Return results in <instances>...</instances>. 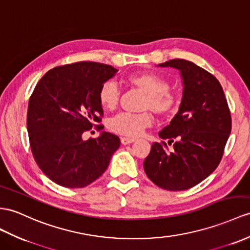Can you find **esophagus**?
Here are the masks:
<instances>
[{
  "mask_svg": "<svg viewBox=\"0 0 250 250\" xmlns=\"http://www.w3.org/2000/svg\"><path fill=\"white\" fill-rule=\"evenodd\" d=\"M136 139L135 138H128V137H122L121 138V142L122 144L127 145V144H130L132 142H135Z\"/></svg>",
  "mask_w": 250,
  "mask_h": 250,
  "instance_id": "34e87169",
  "label": "esophagus"
}]
</instances>
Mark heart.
Instances as JSON below:
<instances>
[{"instance_id":"b5f03b06","label":"heart","mask_w":250,"mask_h":250,"mask_svg":"<svg viewBox=\"0 0 250 250\" xmlns=\"http://www.w3.org/2000/svg\"><path fill=\"white\" fill-rule=\"evenodd\" d=\"M126 83L142 91L144 97L141 110H150L158 117L173 114L178 107L179 100L171 90V83L163 76L154 72H140L126 77ZM121 92L117 83L107 81L99 89V102L105 110L112 111L119 106ZM153 115L149 111L140 113L123 112L108 122V128L112 132L127 137H137L153 124Z\"/></svg>"}]
</instances>
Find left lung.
<instances>
[{
    "mask_svg": "<svg viewBox=\"0 0 250 250\" xmlns=\"http://www.w3.org/2000/svg\"><path fill=\"white\" fill-rule=\"evenodd\" d=\"M159 65L180 71L184 95L178 113L159 132L162 141L151 144L143 167L158 187L184 191L202 182L220 164L231 132V114L221 83L211 73L185 59ZM167 138L172 149L164 142Z\"/></svg>",
    "mask_w": 250,
    "mask_h": 250,
    "instance_id": "8db88e82",
    "label": "left lung"
}]
</instances>
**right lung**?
I'll return each instance as SVG.
<instances>
[{
    "label": "right lung",
    "mask_w": 250,
    "mask_h": 250,
    "mask_svg": "<svg viewBox=\"0 0 250 250\" xmlns=\"http://www.w3.org/2000/svg\"><path fill=\"white\" fill-rule=\"evenodd\" d=\"M117 72L108 64L79 62L51 69L36 84L27 109L30 149L55 184L71 188L92 184L120 147V138L110 132L83 140L92 127L104 128L96 125L104 115L99 89Z\"/></svg>",
    "instance_id": "right-lung-1"
}]
</instances>
